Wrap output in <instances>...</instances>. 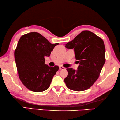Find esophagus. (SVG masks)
Returning a JSON list of instances; mask_svg holds the SVG:
<instances>
[{
    "instance_id": "esophagus-1",
    "label": "esophagus",
    "mask_w": 120,
    "mask_h": 120,
    "mask_svg": "<svg viewBox=\"0 0 120 120\" xmlns=\"http://www.w3.org/2000/svg\"><path fill=\"white\" fill-rule=\"evenodd\" d=\"M65 68H64V67H61V66H60V67H59V69L60 70H64Z\"/></svg>"
}]
</instances>
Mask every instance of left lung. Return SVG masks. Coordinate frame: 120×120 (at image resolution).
I'll use <instances>...</instances> for the list:
<instances>
[{"label": "left lung", "instance_id": "8db88e82", "mask_svg": "<svg viewBox=\"0 0 120 120\" xmlns=\"http://www.w3.org/2000/svg\"><path fill=\"white\" fill-rule=\"evenodd\" d=\"M66 48L74 49L75 59L79 65L75 71L67 68L64 81L68 88L75 91H83L91 87L99 77L106 61V49L103 39L88 30L81 32L66 44Z\"/></svg>", "mask_w": 120, "mask_h": 120}]
</instances>
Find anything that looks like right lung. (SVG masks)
<instances>
[{
  "instance_id": "1",
  "label": "right lung",
  "mask_w": 120,
  "mask_h": 120,
  "mask_svg": "<svg viewBox=\"0 0 120 120\" xmlns=\"http://www.w3.org/2000/svg\"><path fill=\"white\" fill-rule=\"evenodd\" d=\"M38 32H31L20 38L14 51L18 74L25 87L34 92L48 89L59 67L45 64V57L49 56L54 46Z\"/></svg>"
}]
</instances>
